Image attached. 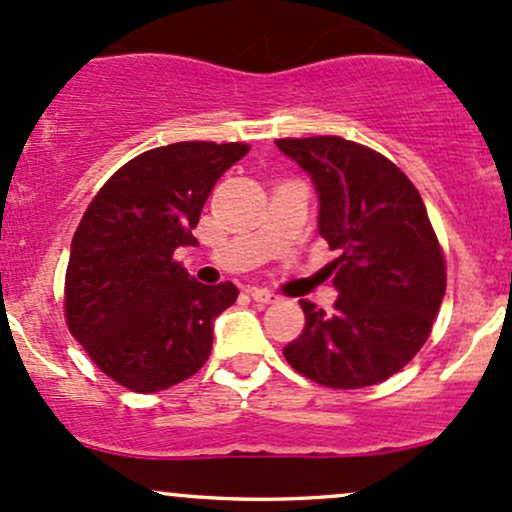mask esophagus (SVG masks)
<instances>
[{"label":"esophagus","instance_id":"esophagus-1","mask_svg":"<svg viewBox=\"0 0 512 512\" xmlns=\"http://www.w3.org/2000/svg\"><path fill=\"white\" fill-rule=\"evenodd\" d=\"M247 294H250L252 299H255L257 303H262V306H267V303L277 301V296H274L272 291H267V289H255V286H252V289H247Z\"/></svg>","mask_w":512,"mask_h":512}]
</instances>
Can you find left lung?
<instances>
[{"label":"left lung","mask_w":512,"mask_h":512,"mask_svg":"<svg viewBox=\"0 0 512 512\" xmlns=\"http://www.w3.org/2000/svg\"><path fill=\"white\" fill-rule=\"evenodd\" d=\"M277 148L311 177L318 233L338 260L333 313L301 301L306 328L284 357L330 389H362L406 367L445 299V260L418 189L391 160L338 136L284 138Z\"/></svg>","instance_id":"obj_1"}]
</instances>
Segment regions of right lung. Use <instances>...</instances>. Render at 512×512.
Wrapping results in <instances>:
<instances>
[{"label":"right lung","mask_w":512,"mask_h":512,"mask_svg":"<svg viewBox=\"0 0 512 512\" xmlns=\"http://www.w3.org/2000/svg\"><path fill=\"white\" fill-rule=\"evenodd\" d=\"M247 150L204 140L148 150L84 211L67 262V328L126 389H170L209 359L213 320L233 306L238 289L196 282L172 255L196 245L192 228L213 184Z\"/></svg>","instance_id":"right-lung-1"}]
</instances>
